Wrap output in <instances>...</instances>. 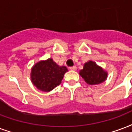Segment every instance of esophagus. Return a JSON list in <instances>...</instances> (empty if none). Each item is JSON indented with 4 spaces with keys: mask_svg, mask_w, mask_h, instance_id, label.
Instances as JSON below:
<instances>
[{
    "mask_svg": "<svg viewBox=\"0 0 132 132\" xmlns=\"http://www.w3.org/2000/svg\"><path fill=\"white\" fill-rule=\"evenodd\" d=\"M69 69H70V70H73V71H76V69H77V67H76V66H71V67H70V68H69Z\"/></svg>",
    "mask_w": 132,
    "mask_h": 132,
    "instance_id": "obj_1",
    "label": "esophagus"
}]
</instances>
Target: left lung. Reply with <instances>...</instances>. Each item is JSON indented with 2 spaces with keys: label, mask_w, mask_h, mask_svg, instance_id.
<instances>
[{
  "label": "left lung",
  "mask_w": 132,
  "mask_h": 132,
  "mask_svg": "<svg viewBox=\"0 0 132 132\" xmlns=\"http://www.w3.org/2000/svg\"><path fill=\"white\" fill-rule=\"evenodd\" d=\"M81 77L87 83L90 85H96L106 80L108 73L95 62L89 61L84 64L83 69L79 72Z\"/></svg>",
  "instance_id": "8db88e82"
}]
</instances>
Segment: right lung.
Listing matches in <instances>:
<instances>
[{"instance_id":"right-lung-1","label":"right lung","mask_w":132,"mask_h":132,"mask_svg":"<svg viewBox=\"0 0 132 132\" xmlns=\"http://www.w3.org/2000/svg\"><path fill=\"white\" fill-rule=\"evenodd\" d=\"M67 71L66 66H59L51 58L40 61L31 69V82L36 88L47 92L61 84Z\"/></svg>"}]
</instances>
